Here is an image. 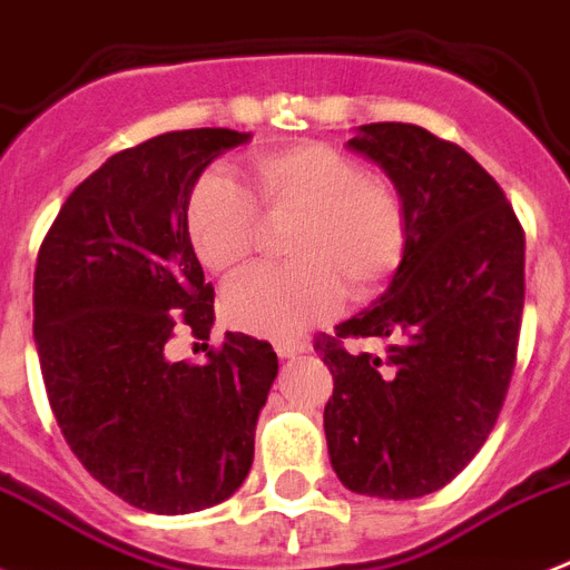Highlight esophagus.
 <instances>
[{"mask_svg":"<svg viewBox=\"0 0 570 570\" xmlns=\"http://www.w3.org/2000/svg\"><path fill=\"white\" fill-rule=\"evenodd\" d=\"M275 352L277 357H295L302 355V352H307V343H302V340H277Z\"/></svg>","mask_w":570,"mask_h":570,"instance_id":"esophagus-1","label":"esophagus"}]
</instances>
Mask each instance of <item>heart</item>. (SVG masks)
<instances>
[{"label": "heart", "instance_id": "heart-1", "mask_svg": "<svg viewBox=\"0 0 570 570\" xmlns=\"http://www.w3.org/2000/svg\"><path fill=\"white\" fill-rule=\"evenodd\" d=\"M250 189L266 222H295L284 268H259L227 289L224 320L254 337H295L343 298H370L387 284L407 248L399 191L328 145H289L248 163ZM250 195L227 174H206L186 204L197 259L230 277L248 266L259 239Z\"/></svg>", "mask_w": 570, "mask_h": 570}]
</instances>
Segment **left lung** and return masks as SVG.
<instances>
[{
	"instance_id": "1",
	"label": "left lung",
	"mask_w": 570,
	"mask_h": 570,
	"mask_svg": "<svg viewBox=\"0 0 570 570\" xmlns=\"http://www.w3.org/2000/svg\"><path fill=\"white\" fill-rule=\"evenodd\" d=\"M396 186L407 248L373 307L316 343L334 375L331 468L355 494L414 500L468 468L514 373L523 313V227L503 189L452 141L414 124H366L348 141ZM381 336L389 357L348 356Z\"/></svg>"
}]
</instances>
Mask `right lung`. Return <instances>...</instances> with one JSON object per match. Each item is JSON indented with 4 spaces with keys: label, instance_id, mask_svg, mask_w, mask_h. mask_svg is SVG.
Returning <instances> with one entry per match:
<instances>
[{
    "label": "right lung",
    "instance_id": "add662e5",
    "mask_svg": "<svg viewBox=\"0 0 570 570\" xmlns=\"http://www.w3.org/2000/svg\"><path fill=\"white\" fill-rule=\"evenodd\" d=\"M248 138L180 129L120 150L70 191L38 250L35 346L52 414L85 470L145 512L222 503L254 461L275 348L227 331L200 366L165 355L183 328L209 340L215 293L186 204L206 165Z\"/></svg>",
    "mask_w": 570,
    "mask_h": 570
}]
</instances>
